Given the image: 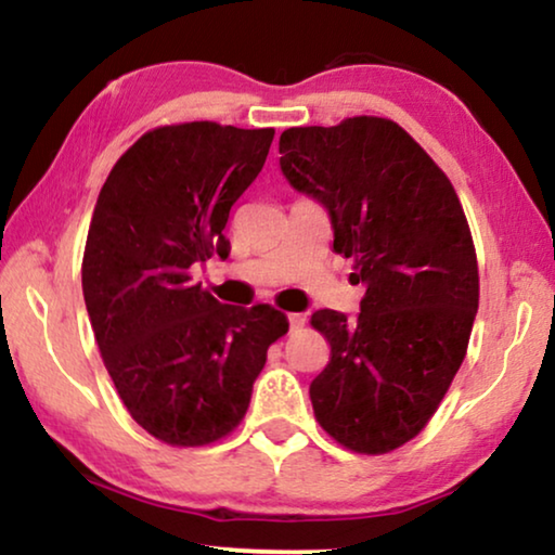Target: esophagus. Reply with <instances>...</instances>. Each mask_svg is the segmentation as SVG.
Instances as JSON below:
<instances>
[{
  "label": "esophagus",
  "instance_id": "esophagus-1",
  "mask_svg": "<svg viewBox=\"0 0 555 555\" xmlns=\"http://www.w3.org/2000/svg\"><path fill=\"white\" fill-rule=\"evenodd\" d=\"M304 322H307V319H304V314H288V326H292V332L301 330Z\"/></svg>",
  "mask_w": 555,
  "mask_h": 555
}]
</instances>
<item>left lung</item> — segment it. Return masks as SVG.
Returning a JSON list of instances; mask_svg holds the SVG:
<instances>
[{
	"mask_svg": "<svg viewBox=\"0 0 555 555\" xmlns=\"http://www.w3.org/2000/svg\"><path fill=\"white\" fill-rule=\"evenodd\" d=\"M286 181L326 208L334 251L354 259L359 314L319 309L332 357L309 387L319 425L379 455L435 415L465 359L478 314V261L457 193L435 160L385 118L288 128Z\"/></svg>",
	"mask_w": 555,
	"mask_h": 555,
	"instance_id": "obj_1",
	"label": "left lung"
}]
</instances>
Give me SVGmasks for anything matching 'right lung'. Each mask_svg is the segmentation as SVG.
Masks as SVG:
<instances>
[{"mask_svg": "<svg viewBox=\"0 0 555 555\" xmlns=\"http://www.w3.org/2000/svg\"><path fill=\"white\" fill-rule=\"evenodd\" d=\"M274 128L183 122L145 132L107 176L82 259L100 354L132 420L196 448L246 415L267 352L288 330L269 304L214 299L191 279L223 236L233 203L261 173Z\"/></svg>", "mask_w": 555, "mask_h": 555, "instance_id": "obj_1", "label": "right lung"}]
</instances>
